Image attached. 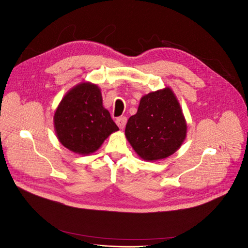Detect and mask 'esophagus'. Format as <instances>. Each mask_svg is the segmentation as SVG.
Segmentation results:
<instances>
[{"instance_id":"1","label":"esophagus","mask_w":248,"mask_h":248,"mask_svg":"<svg viewBox=\"0 0 248 248\" xmlns=\"http://www.w3.org/2000/svg\"><path fill=\"white\" fill-rule=\"evenodd\" d=\"M116 123L119 126L120 129H123L125 125H126V123H127V118L126 117H120L116 120Z\"/></svg>"}]
</instances>
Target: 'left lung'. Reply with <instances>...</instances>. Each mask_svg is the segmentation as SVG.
Instances as JSON below:
<instances>
[{
	"label": "left lung",
	"instance_id": "obj_1",
	"mask_svg": "<svg viewBox=\"0 0 248 248\" xmlns=\"http://www.w3.org/2000/svg\"><path fill=\"white\" fill-rule=\"evenodd\" d=\"M187 124L170 87L140 98L136 115L126 124L125 137L141 159L156 161L174 154L186 139Z\"/></svg>",
	"mask_w": 248,
	"mask_h": 248
}]
</instances>
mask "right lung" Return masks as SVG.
<instances>
[{
	"instance_id": "1",
	"label": "right lung",
	"mask_w": 248,
	"mask_h": 248,
	"mask_svg": "<svg viewBox=\"0 0 248 248\" xmlns=\"http://www.w3.org/2000/svg\"><path fill=\"white\" fill-rule=\"evenodd\" d=\"M57 138L70 151L89 155L119 128L103 108L100 88L82 81L65 94L55 111Z\"/></svg>"
}]
</instances>
